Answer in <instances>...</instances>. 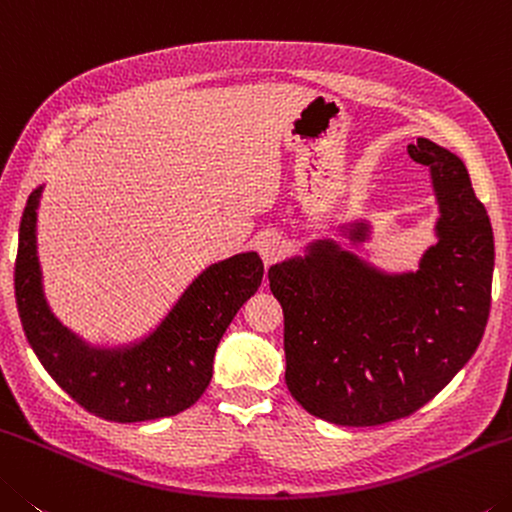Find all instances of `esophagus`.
<instances>
[{
    "label": "esophagus",
    "mask_w": 512,
    "mask_h": 512,
    "mask_svg": "<svg viewBox=\"0 0 512 512\" xmlns=\"http://www.w3.org/2000/svg\"><path fill=\"white\" fill-rule=\"evenodd\" d=\"M258 247H261V256H263L265 265H272L286 256V242H283L279 236H274V233L265 236Z\"/></svg>",
    "instance_id": "obj_1"
}]
</instances>
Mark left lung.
I'll use <instances>...</instances> for the list:
<instances>
[{
	"instance_id": "left-lung-1",
	"label": "left lung",
	"mask_w": 512,
	"mask_h": 512,
	"mask_svg": "<svg viewBox=\"0 0 512 512\" xmlns=\"http://www.w3.org/2000/svg\"><path fill=\"white\" fill-rule=\"evenodd\" d=\"M440 201L438 245L420 270L383 274L333 240L270 267L283 308L286 383L308 413L340 426L408 417L454 379L490 315L494 238L463 161L426 138L408 145ZM367 238V224L349 231Z\"/></svg>"
}]
</instances>
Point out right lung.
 Listing matches in <instances>:
<instances>
[{
    "label": "right lung",
    "instance_id": "add662e5",
    "mask_svg": "<svg viewBox=\"0 0 512 512\" xmlns=\"http://www.w3.org/2000/svg\"><path fill=\"white\" fill-rule=\"evenodd\" d=\"M33 190L20 222L15 299L31 349L49 376L88 413L108 422H147L177 415L204 395L215 349L240 306L263 281L256 251L201 272L161 326L131 347L97 349L70 333L49 311L36 254Z\"/></svg>",
    "mask_w": 512,
    "mask_h": 512
}]
</instances>
